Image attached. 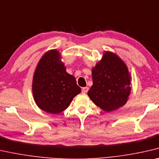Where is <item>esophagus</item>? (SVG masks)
<instances>
[{"label":"esophagus","instance_id":"34e87169","mask_svg":"<svg viewBox=\"0 0 159 159\" xmlns=\"http://www.w3.org/2000/svg\"><path fill=\"white\" fill-rule=\"evenodd\" d=\"M89 87H84L82 89V93H87L88 92V91H89Z\"/></svg>","mask_w":159,"mask_h":159}]
</instances>
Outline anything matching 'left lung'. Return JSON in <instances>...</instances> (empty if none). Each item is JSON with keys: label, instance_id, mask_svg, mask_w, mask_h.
Here are the masks:
<instances>
[{"label": "left lung", "instance_id": "left-lung-1", "mask_svg": "<svg viewBox=\"0 0 159 159\" xmlns=\"http://www.w3.org/2000/svg\"><path fill=\"white\" fill-rule=\"evenodd\" d=\"M92 79L88 96L101 109L110 112L127 102L131 78L127 66L116 54L104 52L101 60L92 68Z\"/></svg>", "mask_w": 159, "mask_h": 159}]
</instances>
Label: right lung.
<instances>
[{
    "label": "right lung",
    "mask_w": 159,
    "mask_h": 159,
    "mask_svg": "<svg viewBox=\"0 0 159 159\" xmlns=\"http://www.w3.org/2000/svg\"><path fill=\"white\" fill-rule=\"evenodd\" d=\"M34 101L41 110L58 114L66 110L81 89L75 77L66 72L57 50H50L40 59L33 79Z\"/></svg>",
    "instance_id": "obj_1"
}]
</instances>
